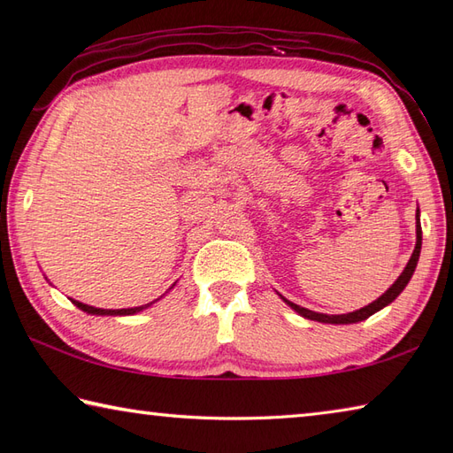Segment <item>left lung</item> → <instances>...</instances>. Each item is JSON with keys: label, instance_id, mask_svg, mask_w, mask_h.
I'll return each instance as SVG.
<instances>
[{"label": "left lung", "instance_id": "1", "mask_svg": "<svg viewBox=\"0 0 453 453\" xmlns=\"http://www.w3.org/2000/svg\"><path fill=\"white\" fill-rule=\"evenodd\" d=\"M420 247H422V229H420V211L417 210V245H415V251H412L409 263L405 266V271L401 273V276L397 278L395 282L391 284L389 290L386 294H381L378 300L372 302L370 305L362 307V310H356L352 313H342V315H326V313H317V311H311V310H305V307L297 305V303H292L290 300H286L284 296H280L282 300L292 307L294 311L300 313L302 317H305V319H311V321H319V323H333V325H350V323H358V321H364L368 319L370 315H373L375 311L383 310V307L389 305L395 297L405 290V286L409 284L412 273H415L417 268V263H418V257H420Z\"/></svg>", "mask_w": 453, "mask_h": 453}]
</instances>
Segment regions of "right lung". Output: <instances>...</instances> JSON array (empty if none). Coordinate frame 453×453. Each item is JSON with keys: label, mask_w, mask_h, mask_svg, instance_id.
I'll return each mask as SVG.
<instances>
[{"label": "right lung", "mask_w": 453, "mask_h": 453, "mask_svg": "<svg viewBox=\"0 0 453 453\" xmlns=\"http://www.w3.org/2000/svg\"><path fill=\"white\" fill-rule=\"evenodd\" d=\"M70 300H72V297H70ZM72 303L78 305L81 311L91 313V315H134V313H138L142 310H146V307H150L153 302L146 303V305H140V307H127V310H103V307H93V305H88V303H81L78 300H72Z\"/></svg>", "instance_id": "right-lung-1"}]
</instances>
